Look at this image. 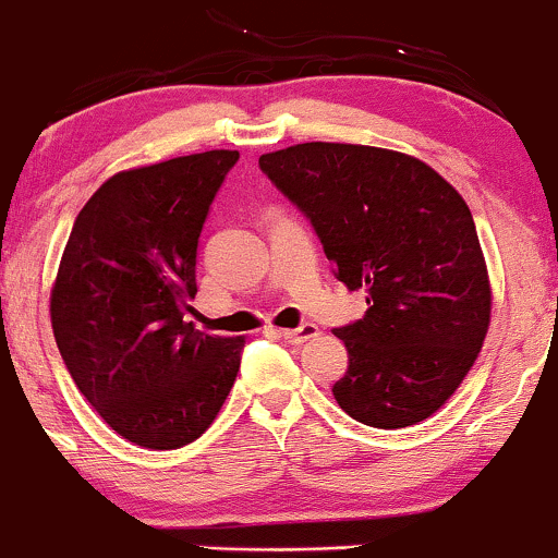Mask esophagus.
<instances>
[{"label":"esophagus","instance_id":"34e87169","mask_svg":"<svg viewBox=\"0 0 558 558\" xmlns=\"http://www.w3.org/2000/svg\"><path fill=\"white\" fill-rule=\"evenodd\" d=\"M280 336H283V341H286V343H291V345H301V343L312 341V338H317V336H319V330H317V325L304 323V325H299L296 330H283V332H280Z\"/></svg>","mask_w":558,"mask_h":558}]
</instances>
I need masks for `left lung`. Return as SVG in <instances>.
<instances>
[{
	"mask_svg": "<svg viewBox=\"0 0 558 558\" xmlns=\"http://www.w3.org/2000/svg\"><path fill=\"white\" fill-rule=\"evenodd\" d=\"M259 170L315 228L332 275L367 291V315L332 330L349 351L338 407L380 430L438 412L490 323L464 198L425 162L377 146L312 141L262 155Z\"/></svg>",
	"mask_w": 558,
	"mask_h": 558,
	"instance_id": "1",
	"label": "left lung"
}]
</instances>
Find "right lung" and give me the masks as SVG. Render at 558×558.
Masks as SVG:
<instances>
[{
  "mask_svg": "<svg viewBox=\"0 0 558 558\" xmlns=\"http://www.w3.org/2000/svg\"><path fill=\"white\" fill-rule=\"evenodd\" d=\"M239 162L215 149L112 175L75 217L52 291L70 377L131 444L168 451L213 425L241 367L243 338L185 319L198 239Z\"/></svg>",
  "mask_w": 558,
  "mask_h": 558,
  "instance_id": "add662e5",
  "label": "right lung"
}]
</instances>
